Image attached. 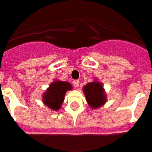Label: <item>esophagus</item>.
Wrapping results in <instances>:
<instances>
[{
  "label": "esophagus",
  "mask_w": 152,
  "mask_h": 152,
  "mask_svg": "<svg viewBox=\"0 0 152 152\" xmlns=\"http://www.w3.org/2000/svg\"><path fill=\"white\" fill-rule=\"evenodd\" d=\"M79 83H80L79 81H78V80H76V81H75V82H74V86L77 88V87L79 86Z\"/></svg>",
  "instance_id": "1"
}]
</instances>
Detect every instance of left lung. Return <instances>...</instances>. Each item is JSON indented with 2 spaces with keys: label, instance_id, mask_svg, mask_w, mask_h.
Listing matches in <instances>:
<instances>
[{
  "label": "left lung",
  "instance_id": "obj_1",
  "mask_svg": "<svg viewBox=\"0 0 152 152\" xmlns=\"http://www.w3.org/2000/svg\"><path fill=\"white\" fill-rule=\"evenodd\" d=\"M82 90L90 108L97 109L106 104V92L104 90L103 84L96 78L93 82L84 86Z\"/></svg>",
  "mask_w": 152,
  "mask_h": 152
}]
</instances>
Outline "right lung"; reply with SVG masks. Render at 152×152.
Returning a JSON list of instances; mask_svg holds the SVG:
<instances>
[{
	"label": "right lung",
	"instance_id": "add662e5",
	"mask_svg": "<svg viewBox=\"0 0 152 152\" xmlns=\"http://www.w3.org/2000/svg\"><path fill=\"white\" fill-rule=\"evenodd\" d=\"M73 88L72 85L68 82L59 80L53 81L42 95V102L49 109L57 111L64 103L65 94Z\"/></svg>",
	"mask_w": 152,
	"mask_h": 152
}]
</instances>
